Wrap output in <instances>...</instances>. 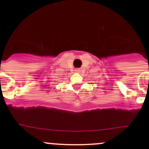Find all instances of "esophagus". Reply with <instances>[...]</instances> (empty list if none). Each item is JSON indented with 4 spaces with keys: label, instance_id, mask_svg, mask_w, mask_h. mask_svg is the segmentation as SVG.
<instances>
[{
    "label": "esophagus",
    "instance_id": "esophagus-1",
    "mask_svg": "<svg viewBox=\"0 0 149 149\" xmlns=\"http://www.w3.org/2000/svg\"><path fill=\"white\" fill-rule=\"evenodd\" d=\"M80 69H79V68H77V69H75V71H76V72H80Z\"/></svg>",
    "mask_w": 149,
    "mask_h": 149
}]
</instances>
